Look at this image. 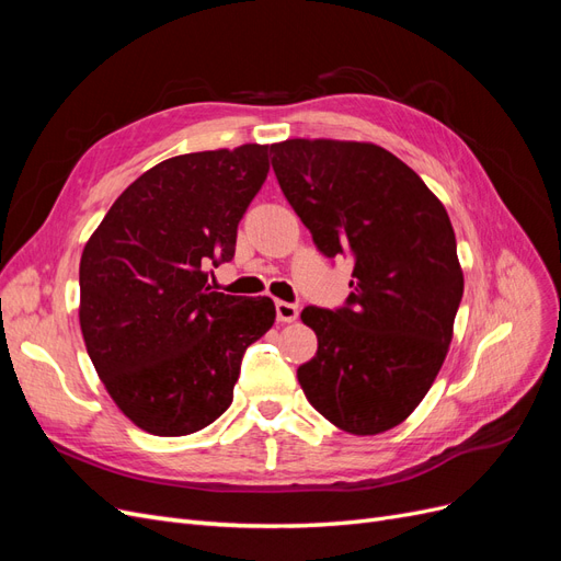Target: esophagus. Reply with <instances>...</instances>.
<instances>
[{"label":"esophagus","instance_id":"1","mask_svg":"<svg viewBox=\"0 0 561 561\" xmlns=\"http://www.w3.org/2000/svg\"><path fill=\"white\" fill-rule=\"evenodd\" d=\"M299 316V309L290 301H276V318L278 322H295Z\"/></svg>","mask_w":561,"mask_h":561}]
</instances>
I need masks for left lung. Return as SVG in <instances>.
Here are the masks:
<instances>
[{
    "label": "left lung",
    "instance_id": "left-lung-1",
    "mask_svg": "<svg viewBox=\"0 0 561 561\" xmlns=\"http://www.w3.org/2000/svg\"><path fill=\"white\" fill-rule=\"evenodd\" d=\"M280 190L325 257H351L342 309L307 307L318 336L297 369L304 396L336 428H396L428 393L463 297L456 236L423 180L371 142L271 145Z\"/></svg>",
    "mask_w": 561,
    "mask_h": 561
}]
</instances>
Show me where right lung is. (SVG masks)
Returning a JSON list of instances; mask_svg holds the SVG:
<instances>
[{
  "mask_svg": "<svg viewBox=\"0 0 561 561\" xmlns=\"http://www.w3.org/2000/svg\"><path fill=\"white\" fill-rule=\"evenodd\" d=\"M268 173V145L194 151L149 168L114 201L79 264V322L107 393L161 437L210 426L243 353L274 325L268 297L215 293Z\"/></svg>",
  "mask_w": 561,
  "mask_h": 561,
  "instance_id": "1",
  "label": "right lung"
}]
</instances>
